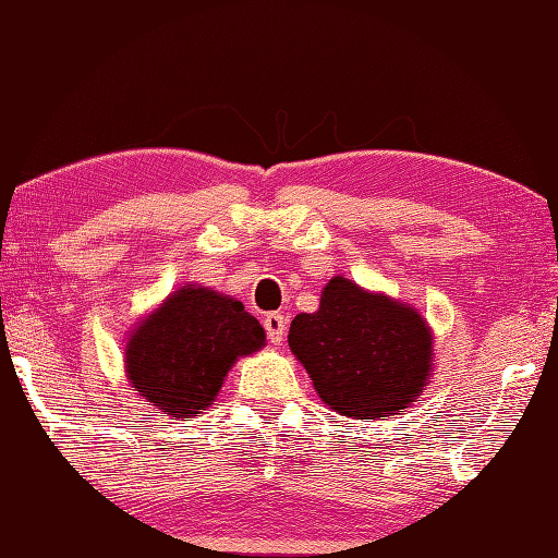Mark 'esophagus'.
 Masks as SVG:
<instances>
[{"instance_id": "esophagus-1", "label": "esophagus", "mask_w": 558, "mask_h": 558, "mask_svg": "<svg viewBox=\"0 0 558 558\" xmlns=\"http://www.w3.org/2000/svg\"><path fill=\"white\" fill-rule=\"evenodd\" d=\"M264 326H266L268 341L272 345H280L282 338H286V333H288V319H286V316L278 314V312H270V314H266Z\"/></svg>"}]
</instances>
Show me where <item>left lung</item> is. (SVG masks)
I'll return each mask as SVG.
<instances>
[{
    "mask_svg": "<svg viewBox=\"0 0 558 558\" xmlns=\"http://www.w3.org/2000/svg\"><path fill=\"white\" fill-rule=\"evenodd\" d=\"M290 351L316 395L348 418H381L409 409L433 373V333L423 316L336 276L319 310L290 324Z\"/></svg>",
    "mask_w": 558,
    "mask_h": 558,
    "instance_id": "8db88e82",
    "label": "left lung"
}]
</instances>
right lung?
Masks as SVG:
<instances>
[{
  "label": "right lung",
  "mask_w": 558,
  "mask_h": 558,
  "mask_svg": "<svg viewBox=\"0 0 558 558\" xmlns=\"http://www.w3.org/2000/svg\"><path fill=\"white\" fill-rule=\"evenodd\" d=\"M266 345L244 304L203 286H183L142 319L125 345L130 385L171 418L210 409L239 357Z\"/></svg>",
  "instance_id": "obj_1"
}]
</instances>
